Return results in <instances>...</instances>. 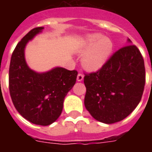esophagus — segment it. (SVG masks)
Here are the masks:
<instances>
[{"instance_id": "1", "label": "esophagus", "mask_w": 152, "mask_h": 152, "mask_svg": "<svg viewBox=\"0 0 152 152\" xmlns=\"http://www.w3.org/2000/svg\"><path fill=\"white\" fill-rule=\"evenodd\" d=\"M83 79H84V75H83L82 73H79L78 76H77V80L78 81H81V80H83Z\"/></svg>"}]
</instances>
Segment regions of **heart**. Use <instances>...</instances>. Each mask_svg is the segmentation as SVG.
I'll list each match as a JSON object with an SVG mask.
<instances>
[{
  "label": "heart",
  "instance_id": "1",
  "mask_svg": "<svg viewBox=\"0 0 152 152\" xmlns=\"http://www.w3.org/2000/svg\"><path fill=\"white\" fill-rule=\"evenodd\" d=\"M113 44L107 37H102L100 34H93L86 38L80 49V52L86 53L83 63L90 71L99 69L108 59L112 53Z\"/></svg>",
  "mask_w": 152,
  "mask_h": 152
}]
</instances>
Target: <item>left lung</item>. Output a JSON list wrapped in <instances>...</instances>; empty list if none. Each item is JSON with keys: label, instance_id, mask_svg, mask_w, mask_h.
Listing matches in <instances>:
<instances>
[{"label": "left lung", "instance_id": "left-lung-1", "mask_svg": "<svg viewBox=\"0 0 152 152\" xmlns=\"http://www.w3.org/2000/svg\"><path fill=\"white\" fill-rule=\"evenodd\" d=\"M145 82L142 53L134 45H125L115 51L97 72L85 74L86 108L102 123L122 121L140 102Z\"/></svg>", "mask_w": 152, "mask_h": 152}]
</instances>
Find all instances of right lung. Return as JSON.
Here are the masks:
<instances>
[{
	"label": "right lung",
	"instance_id": "right-lung-1",
	"mask_svg": "<svg viewBox=\"0 0 152 152\" xmlns=\"http://www.w3.org/2000/svg\"><path fill=\"white\" fill-rule=\"evenodd\" d=\"M43 28L31 29L17 44L10 64L9 89L13 104L23 117L32 124L46 126L59 117L64 98L75 85L78 72L56 67L37 73L28 67L25 46Z\"/></svg>",
	"mask_w": 152,
	"mask_h": 152
}]
</instances>
